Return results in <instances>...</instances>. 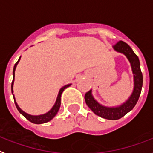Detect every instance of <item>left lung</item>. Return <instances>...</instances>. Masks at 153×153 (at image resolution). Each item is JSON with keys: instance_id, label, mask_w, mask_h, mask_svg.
Listing matches in <instances>:
<instances>
[{"instance_id": "obj_1", "label": "left lung", "mask_w": 153, "mask_h": 153, "mask_svg": "<svg viewBox=\"0 0 153 153\" xmlns=\"http://www.w3.org/2000/svg\"><path fill=\"white\" fill-rule=\"evenodd\" d=\"M113 48L117 52L125 54L132 66V73L134 74V89L131 97L126 102L119 107L108 108L100 105L93 98L92 96V90H89L85 95V102L90 109L96 115L108 120L120 119L128 112H129L135 107L139 100L143 85V75L140 70L139 58L135 54L131 47L127 43L120 41L113 46Z\"/></svg>"}]
</instances>
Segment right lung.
I'll return each instance as SVG.
<instances>
[{"instance_id":"1","label":"right lung","mask_w":153,"mask_h":153,"mask_svg":"<svg viewBox=\"0 0 153 153\" xmlns=\"http://www.w3.org/2000/svg\"><path fill=\"white\" fill-rule=\"evenodd\" d=\"M21 57L19 58V60H17V62L15 64V65H14V68H13V82H12V85H11V89H12V93H13V82H14V76H15V69H16V67L17 65V64H18L19 60H20ZM71 85V84L69 85H67L65 86H64L60 88V92L58 93V96H57V98H56V103L55 105H53V107L52 108V109L48 112L47 113L45 114H43V115H40V116H32V115H29V114H27L26 112H25L24 111L19 108V106L17 105L16 102L15 101V97H13V99H14V102H15V105H16V107L17 108V110L19 111V112L22 114L24 117H25L26 119L29 120L30 122L32 123H33V124H36V125H39V124H44V123H46V122H48L49 120L53 119V117H55L56 113H57L58 110L60 108V97H61V94L63 93V91L66 88L69 87Z\"/></svg>"}]
</instances>
